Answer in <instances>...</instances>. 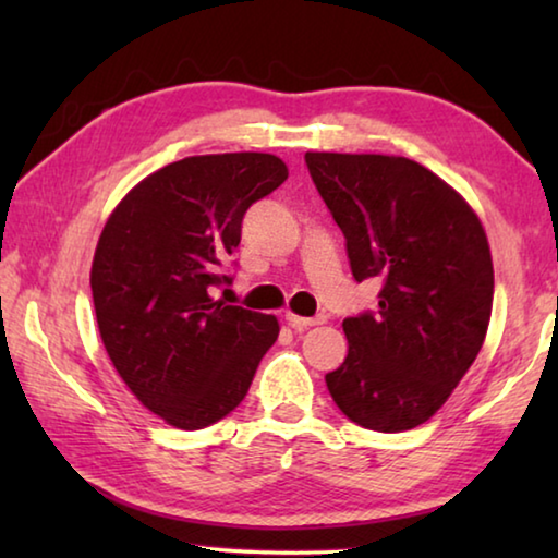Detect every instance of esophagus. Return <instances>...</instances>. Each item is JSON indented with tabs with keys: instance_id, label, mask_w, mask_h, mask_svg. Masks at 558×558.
I'll list each match as a JSON object with an SVG mask.
<instances>
[{
	"instance_id": "1",
	"label": "esophagus",
	"mask_w": 558,
	"mask_h": 558,
	"mask_svg": "<svg viewBox=\"0 0 558 558\" xmlns=\"http://www.w3.org/2000/svg\"><path fill=\"white\" fill-rule=\"evenodd\" d=\"M286 319H288V325H290L292 329H298V332H302V329H307V327H315V325H323V323H327V315L300 317V315H292V313H288V315H286Z\"/></svg>"
}]
</instances>
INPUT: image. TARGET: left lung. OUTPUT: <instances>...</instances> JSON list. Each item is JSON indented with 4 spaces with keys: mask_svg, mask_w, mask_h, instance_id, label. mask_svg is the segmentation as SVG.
<instances>
[{
    "mask_svg": "<svg viewBox=\"0 0 558 558\" xmlns=\"http://www.w3.org/2000/svg\"><path fill=\"white\" fill-rule=\"evenodd\" d=\"M305 162L354 280H381L379 310L342 323L349 352L327 389L356 426L411 430L448 401L485 342L495 295L485 229L413 159L307 153Z\"/></svg>",
    "mask_w": 558,
    "mask_h": 558,
    "instance_id": "obj_1",
    "label": "left lung"
}]
</instances>
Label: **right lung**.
Here are the masks:
<instances>
[{
  "mask_svg": "<svg viewBox=\"0 0 558 558\" xmlns=\"http://www.w3.org/2000/svg\"><path fill=\"white\" fill-rule=\"evenodd\" d=\"M276 155L186 157L145 177L110 214L90 268L106 352L137 401L199 430L248 393L278 319L214 300L251 204L286 182Z\"/></svg>",
  "mask_w": 558,
  "mask_h": 558,
  "instance_id": "add662e5",
  "label": "right lung"
}]
</instances>
